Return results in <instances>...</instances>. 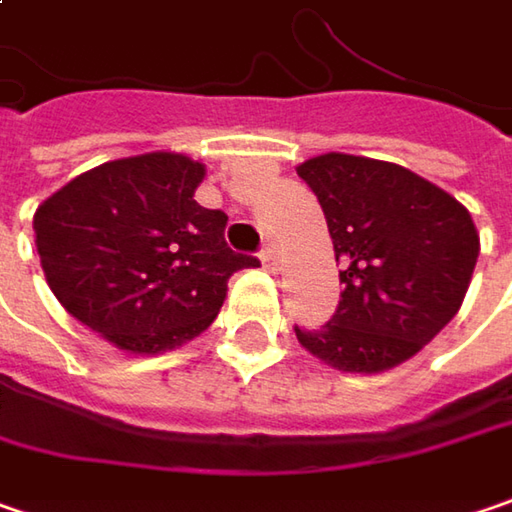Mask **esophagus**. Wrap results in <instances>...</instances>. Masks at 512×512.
Instances as JSON below:
<instances>
[{
  "label": "esophagus",
  "instance_id": "1",
  "mask_svg": "<svg viewBox=\"0 0 512 512\" xmlns=\"http://www.w3.org/2000/svg\"><path fill=\"white\" fill-rule=\"evenodd\" d=\"M262 265H265V270H270V273H276V270H279V253H276V247H273V244H268V247L262 250Z\"/></svg>",
  "mask_w": 512,
  "mask_h": 512
}]
</instances>
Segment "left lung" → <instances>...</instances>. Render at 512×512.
I'll return each instance as SVG.
<instances>
[{"label": "left lung", "instance_id": "left-lung-1", "mask_svg": "<svg viewBox=\"0 0 512 512\" xmlns=\"http://www.w3.org/2000/svg\"><path fill=\"white\" fill-rule=\"evenodd\" d=\"M320 198L343 265L340 308L322 328H294L337 371L377 374L415 357L447 325L473 282L470 210L412 169L325 152L296 167Z\"/></svg>", "mask_w": 512, "mask_h": 512}]
</instances>
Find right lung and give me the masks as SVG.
Instances as JSON below:
<instances>
[{
  "mask_svg": "<svg viewBox=\"0 0 512 512\" xmlns=\"http://www.w3.org/2000/svg\"><path fill=\"white\" fill-rule=\"evenodd\" d=\"M207 169L146 152L71 178L34 213L45 282L65 311L126 354H164L216 320L227 279L256 259L195 201Z\"/></svg>",
  "mask_w": 512,
  "mask_h": 512,
  "instance_id": "1",
  "label": "right lung"
}]
</instances>
